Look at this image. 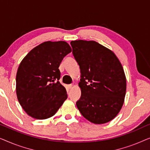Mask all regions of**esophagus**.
<instances>
[{
  "instance_id": "esophagus-1",
  "label": "esophagus",
  "mask_w": 150,
  "mask_h": 150,
  "mask_svg": "<svg viewBox=\"0 0 150 150\" xmlns=\"http://www.w3.org/2000/svg\"><path fill=\"white\" fill-rule=\"evenodd\" d=\"M73 87H74V85H73V84H71V85H68L69 89H71V88H72Z\"/></svg>"
}]
</instances>
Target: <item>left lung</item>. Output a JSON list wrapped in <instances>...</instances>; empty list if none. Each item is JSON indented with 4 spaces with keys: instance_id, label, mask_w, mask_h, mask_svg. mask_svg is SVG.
<instances>
[{
    "instance_id": "1",
    "label": "left lung",
    "mask_w": 150,
    "mask_h": 150,
    "mask_svg": "<svg viewBox=\"0 0 150 150\" xmlns=\"http://www.w3.org/2000/svg\"><path fill=\"white\" fill-rule=\"evenodd\" d=\"M70 44L81 74L77 108L93 124L110 122L120 111L126 96V79L120 61L95 41L76 40Z\"/></svg>"
}]
</instances>
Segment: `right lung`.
<instances>
[{"instance_id": "add662e5", "label": "right lung", "mask_w": 150, "mask_h": 150, "mask_svg": "<svg viewBox=\"0 0 150 150\" xmlns=\"http://www.w3.org/2000/svg\"><path fill=\"white\" fill-rule=\"evenodd\" d=\"M67 42H45L28 53L16 74V93L20 105L28 115L45 120L54 115L67 95L59 80V67L71 52Z\"/></svg>"}]
</instances>
